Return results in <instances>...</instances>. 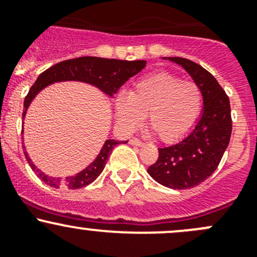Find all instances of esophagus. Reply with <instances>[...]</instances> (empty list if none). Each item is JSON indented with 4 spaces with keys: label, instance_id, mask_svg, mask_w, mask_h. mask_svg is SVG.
Instances as JSON below:
<instances>
[{
    "label": "esophagus",
    "instance_id": "obj_1",
    "mask_svg": "<svg viewBox=\"0 0 257 257\" xmlns=\"http://www.w3.org/2000/svg\"><path fill=\"white\" fill-rule=\"evenodd\" d=\"M130 144L131 145H134V146H142V145H144V142L141 141V140H139V139H131V141H130Z\"/></svg>",
    "mask_w": 257,
    "mask_h": 257
}]
</instances>
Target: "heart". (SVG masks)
Returning a JSON list of instances; mask_svg holds the SVG:
<instances>
[{"mask_svg":"<svg viewBox=\"0 0 257 257\" xmlns=\"http://www.w3.org/2000/svg\"><path fill=\"white\" fill-rule=\"evenodd\" d=\"M202 91L192 81L170 72H157L137 81L130 93H120L115 101L118 122L134 130L147 121L162 141H174L186 135L199 118Z\"/></svg>","mask_w":257,"mask_h":257,"instance_id":"heart-1","label":"heart"}]
</instances>
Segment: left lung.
<instances>
[{
	"label": "left lung",
	"mask_w": 257,
	"mask_h": 257,
	"mask_svg": "<svg viewBox=\"0 0 257 257\" xmlns=\"http://www.w3.org/2000/svg\"><path fill=\"white\" fill-rule=\"evenodd\" d=\"M181 66L202 91L204 108L194 128L181 140L159 149V159L147 169L162 186L186 190L209 179L230 142V100L217 80L202 66L182 57H164Z\"/></svg>",
	"instance_id": "8db88e82"
}]
</instances>
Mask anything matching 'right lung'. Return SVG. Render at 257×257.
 <instances>
[{
  "instance_id": "right-lung-1",
  "label": "right lung",
  "mask_w": 257,
  "mask_h": 257,
  "mask_svg": "<svg viewBox=\"0 0 257 257\" xmlns=\"http://www.w3.org/2000/svg\"><path fill=\"white\" fill-rule=\"evenodd\" d=\"M145 66H146V61L144 60L123 61L101 57H77L56 63L55 66L42 72L37 77L36 82L30 88L24 102L22 120L26 116L30 103L36 97L37 93L52 83L65 82V81H78V82H85L95 86L98 90L102 91L105 95L113 97L118 88L130 77L137 75L140 71L144 70ZM126 142L127 141H117V140L112 139L106 140L100 154L86 169H83L82 171L73 175V176H67L65 180H62L61 177L47 176L41 170L35 166L26 151H25V156H26V160L31 169L48 186L55 187V189L66 187V189L76 190L87 186L91 182L95 181L100 176L102 170L105 169L106 161H107L113 147L117 146L118 144H126Z\"/></svg>"
}]
</instances>
